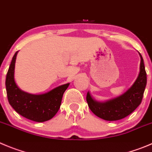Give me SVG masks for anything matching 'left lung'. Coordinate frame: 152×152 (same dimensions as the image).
<instances>
[{
  "label": "left lung",
  "instance_id": "8db88e82",
  "mask_svg": "<svg viewBox=\"0 0 152 152\" xmlns=\"http://www.w3.org/2000/svg\"><path fill=\"white\" fill-rule=\"evenodd\" d=\"M140 73L137 80L124 94L105 102H99L92 99L89 92L86 102L89 109L99 118L107 121H116L128 116L141 104L147 83L146 72L143 59L140 53Z\"/></svg>",
  "mask_w": 152,
  "mask_h": 152
}]
</instances>
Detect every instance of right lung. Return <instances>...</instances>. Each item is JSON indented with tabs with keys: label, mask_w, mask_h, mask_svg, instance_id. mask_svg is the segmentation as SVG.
<instances>
[{
	"label": "right lung",
	"mask_w": 152,
	"mask_h": 152,
	"mask_svg": "<svg viewBox=\"0 0 152 152\" xmlns=\"http://www.w3.org/2000/svg\"><path fill=\"white\" fill-rule=\"evenodd\" d=\"M18 51L12 57L6 77V89L9 103L18 113L30 120L43 122L53 118L61 105L63 93L69 83L61 85L41 95L24 92L16 85L14 78L15 63Z\"/></svg>",
	"instance_id": "add662e5"
}]
</instances>
